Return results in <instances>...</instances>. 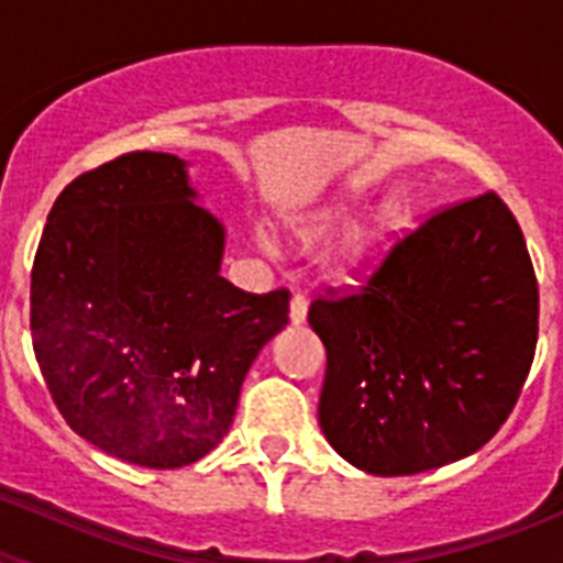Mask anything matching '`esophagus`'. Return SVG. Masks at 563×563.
<instances>
[{"label": "esophagus", "instance_id": "esophagus-1", "mask_svg": "<svg viewBox=\"0 0 563 563\" xmlns=\"http://www.w3.org/2000/svg\"><path fill=\"white\" fill-rule=\"evenodd\" d=\"M307 318V298L301 296V292H296V296L290 298V321L292 324H301Z\"/></svg>", "mask_w": 563, "mask_h": 563}]
</instances>
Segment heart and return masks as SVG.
Wrapping results in <instances>:
<instances>
[{
  "label": "heart",
  "instance_id": "1",
  "mask_svg": "<svg viewBox=\"0 0 563 563\" xmlns=\"http://www.w3.org/2000/svg\"><path fill=\"white\" fill-rule=\"evenodd\" d=\"M397 220H400V217H397L395 208H383V211L375 217V222H372V225L361 228V231H357L355 236L350 239V245H346V256H350V258L366 256V253L372 251V245H375L377 239H383V236H386V233L391 231V228L397 225ZM327 225H330V220H327V222H316V225L305 228V236L307 239L318 236V233L327 231Z\"/></svg>",
  "mask_w": 563,
  "mask_h": 563
}]
</instances>
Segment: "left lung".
I'll return each mask as SVG.
<instances>
[{
	"instance_id": "left-lung-1",
	"label": "left lung",
	"mask_w": 563,
	"mask_h": 563,
	"mask_svg": "<svg viewBox=\"0 0 563 563\" xmlns=\"http://www.w3.org/2000/svg\"><path fill=\"white\" fill-rule=\"evenodd\" d=\"M327 346L318 422L375 476H411L485 445L514 411L539 341V282L496 191L402 233L352 292L316 298Z\"/></svg>"
}]
</instances>
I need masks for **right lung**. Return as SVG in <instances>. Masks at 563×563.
Here are the masks:
<instances>
[{"label": "right lung", "mask_w": 563, "mask_h": 563, "mask_svg": "<svg viewBox=\"0 0 563 563\" xmlns=\"http://www.w3.org/2000/svg\"><path fill=\"white\" fill-rule=\"evenodd\" d=\"M186 163L129 152L53 202L30 273L38 369L67 426L123 462L183 467L220 445L290 290L220 276L225 231Z\"/></svg>", "instance_id": "add662e5"}]
</instances>
